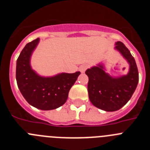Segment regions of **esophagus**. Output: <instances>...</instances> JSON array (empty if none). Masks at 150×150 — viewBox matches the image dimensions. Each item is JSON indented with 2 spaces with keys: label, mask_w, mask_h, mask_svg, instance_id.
<instances>
[{
  "label": "esophagus",
  "mask_w": 150,
  "mask_h": 150,
  "mask_svg": "<svg viewBox=\"0 0 150 150\" xmlns=\"http://www.w3.org/2000/svg\"><path fill=\"white\" fill-rule=\"evenodd\" d=\"M87 68H88V65L87 64H83V65L79 67V71H80L81 73H84Z\"/></svg>",
  "instance_id": "esophagus-1"
}]
</instances>
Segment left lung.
I'll return each instance as SVG.
<instances>
[{
    "mask_svg": "<svg viewBox=\"0 0 150 150\" xmlns=\"http://www.w3.org/2000/svg\"><path fill=\"white\" fill-rule=\"evenodd\" d=\"M117 50L129 64L126 75L112 76L106 72L102 63L87 69L88 92L91 103L95 107L107 112L121 109L128 103L137 88L139 74L137 64L129 50L122 42L115 43Z\"/></svg>",
    "mask_w": 150,
    "mask_h": 150,
    "instance_id": "1",
    "label": "left lung"
}]
</instances>
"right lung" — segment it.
I'll return each instance as SVG.
<instances>
[{
    "label": "right lung",
    "instance_id": "1",
    "mask_svg": "<svg viewBox=\"0 0 150 150\" xmlns=\"http://www.w3.org/2000/svg\"><path fill=\"white\" fill-rule=\"evenodd\" d=\"M40 39L27 43L16 62V77L18 87L29 104L42 110H50L63 105L69 91L80 74L61 73L53 76H42L30 66V58Z\"/></svg>",
    "mask_w": 150,
    "mask_h": 150
}]
</instances>
